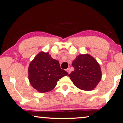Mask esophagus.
<instances>
[{
	"instance_id": "34e87169",
	"label": "esophagus",
	"mask_w": 123,
	"mask_h": 123,
	"mask_svg": "<svg viewBox=\"0 0 123 123\" xmlns=\"http://www.w3.org/2000/svg\"><path fill=\"white\" fill-rule=\"evenodd\" d=\"M66 71L68 72V74H69V73H71V69H70V68H67L66 69Z\"/></svg>"
}]
</instances>
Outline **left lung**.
<instances>
[{
    "label": "left lung",
    "instance_id": "1",
    "mask_svg": "<svg viewBox=\"0 0 123 123\" xmlns=\"http://www.w3.org/2000/svg\"><path fill=\"white\" fill-rule=\"evenodd\" d=\"M74 70L68 75L75 86L80 89L93 90L102 78L99 64L90 55L80 54L72 64Z\"/></svg>",
    "mask_w": 123,
    "mask_h": 123
}]
</instances>
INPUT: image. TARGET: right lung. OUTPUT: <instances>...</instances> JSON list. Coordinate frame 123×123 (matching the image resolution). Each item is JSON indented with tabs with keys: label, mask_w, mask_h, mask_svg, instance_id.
Instances as JSON below:
<instances>
[{
	"label": "right lung",
	"mask_w": 123,
	"mask_h": 123,
	"mask_svg": "<svg viewBox=\"0 0 123 123\" xmlns=\"http://www.w3.org/2000/svg\"><path fill=\"white\" fill-rule=\"evenodd\" d=\"M68 74L60 67L59 62L53 59L49 52L41 51L31 61L28 68L30 85L40 93L51 91L57 81Z\"/></svg>",
	"instance_id": "obj_1"
}]
</instances>
